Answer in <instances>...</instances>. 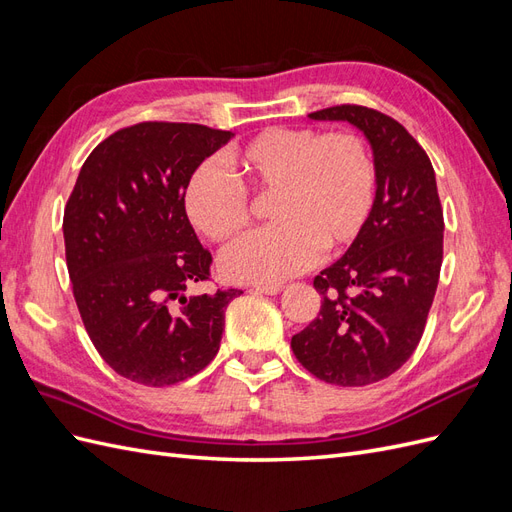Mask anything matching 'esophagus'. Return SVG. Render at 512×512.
<instances>
[{
	"mask_svg": "<svg viewBox=\"0 0 512 512\" xmlns=\"http://www.w3.org/2000/svg\"><path fill=\"white\" fill-rule=\"evenodd\" d=\"M254 290H258L262 294H277V292H282V284H254Z\"/></svg>",
	"mask_w": 512,
	"mask_h": 512,
	"instance_id": "1",
	"label": "esophagus"
}]
</instances>
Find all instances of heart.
I'll return each instance as SVG.
<instances>
[{"label": "heart", "instance_id": "b5f03b06", "mask_svg": "<svg viewBox=\"0 0 512 512\" xmlns=\"http://www.w3.org/2000/svg\"><path fill=\"white\" fill-rule=\"evenodd\" d=\"M237 181L211 162L185 188L192 226L215 243L250 224V196L269 200L273 222L232 243L220 258L230 280L277 284L305 271L324 252L363 235L376 205L378 170L367 143L352 132L267 128L230 156Z\"/></svg>", "mask_w": 512, "mask_h": 512}]
</instances>
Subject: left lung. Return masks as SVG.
Instances as JSON below:
<instances>
[{
  "mask_svg": "<svg viewBox=\"0 0 512 512\" xmlns=\"http://www.w3.org/2000/svg\"><path fill=\"white\" fill-rule=\"evenodd\" d=\"M309 117L363 130L378 190L363 235L314 277L320 312L290 346L318 380L367 386L395 374L425 331L444 247L436 173L416 138L376 108L337 104Z\"/></svg>",
  "mask_w": 512,
  "mask_h": 512,
  "instance_id": "8db88e82",
  "label": "left lung"
}]
</instances>
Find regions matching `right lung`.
Returning a JSON list of instances; mask_svg holds the SVG:
<instances>
[{
	"label": "right lung",
	"mask_w": 512,
	"mask_h": 512,
	"mask_svg": "<svg viewBox=\"0 0 512 512\" xmlns=\"http://www.w3.org/2000/svg\"><path fill=\"white\" fill-rule=\"evenodd\" d=\"M230 136L200 123H134L89 153L68 198L76 307L108 367L136 384H177L220 350L224 312L241 290L183 294L209 282L213 262L183 198L194 170Z\"/></svg>",
	"instance_id": "right-lung-1"
}]
</instances>
